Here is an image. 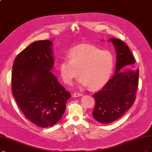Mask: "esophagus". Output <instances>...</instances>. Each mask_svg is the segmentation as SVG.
I'll use <instances>...</instances> for the list:
<instances>
[{
	"instance_id": "esophagus-1",
	"label": "esophagus",
	"mask_w": 152,
	"mask_h": 152,
	"mask_svg": "<svg viewBox=\"0 0 152 152\" xmlns=\"http://www.w3.org/2000/svg\"><path fill=\"white\" fill-rule=\"evenodd\" d=\"M82 96V94L81 93H73L72 94V96L73 97H78V96Z\"/></svg>"
}]
</instances>
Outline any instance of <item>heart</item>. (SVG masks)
Returning <instances> with one entry per match:
<instances>
[{"label": "heart", "mask_w": 152, "mask_h": 152, "mask_svg": "<svg viewBox=\"0 0 152 152\" xmlns=\"http://www.w3.org/2000/svg\"><path fill=\"white\" fill-rule=\"evenodd\" d=\"M69 58L64 59L59 64L61 76L67 85H71L80 75L81 86L96 89L108 81L113 71V54L91 45H82L72 49Z\"/></svg>", "instance_id": "1"}]
</instances>
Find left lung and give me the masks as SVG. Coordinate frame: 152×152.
<instances>
[{"instance_id":"8db88e82","label":"left lung","mask_w":152,"mask_h":152,"mask_svg":"<svg viewBox=\"0 0 152 152\" xmlns=\"http://www.w3.org/2000/svg\"><path fill=\"white\" fill-rule=\"evenodd\" d=\"M117 53L115 75L93 96L95 105L93 115L96 121L108 124L118 120L130 109L136 99L139 70L128 69L135 60L127 44L119 39L111 38Z\"/></svg>"}]
</instances>
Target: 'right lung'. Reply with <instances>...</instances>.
<instances>
[{"mask_svg": "<svg viewBox=\"0 0 152 152\" xmlns=\"http://www.w3.org/2000/svg\"><path fill=\"white\" fill-rule=\"evenodd\" d=\"M52 42L38 41L17 56L12 67V91L27 118L42 128L55 125L66 110L69 93L50 71Z\"/></svg>", "mask_w": 152, "mask_h": 152, "instance_id": "1", "label": "right lung"}]
</instances>
